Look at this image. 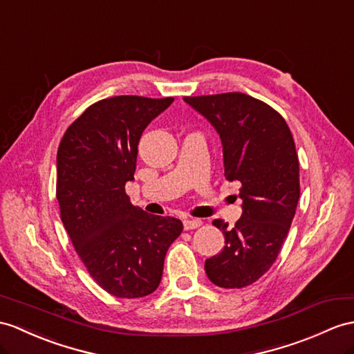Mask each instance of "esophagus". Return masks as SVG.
Wrapping results in <instances>:
<instances>
[{
  "label": "esophagus",
  "instance_id": "obj_1",
  "mask_svg": "<svg viewBox=\"0 0 354 354\" xmlns=\"http://www.w3.org/2000/svg\"><path fill=\"white\" fill-rule=\"evenodd\" d=\"M201 225H203L201 219H185L183 221L185 230H195V228H200Z\"/></svg>",
  "mask_w": 354,
  "mask_h": 354
}]
</instances>
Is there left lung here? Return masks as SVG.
Listing matches in <instances>:
<instances>
[{
  "label": "left lung",
  "mask_w": 354,
  "mask_h": 354,
  "mask_svg": "<svg viewBox=\"0 0 354 354\" xmlns=\"http://www.w3.org/2000/svg\"><path fill=\"white\" fill-rule=\"evenodd\" d=\"M183 100L218 132L225 178L242 185V216L236 225L213 221L225 246L205 260V273L222 288L251 286L278 258L296 213L300 186L292 135L277 111L243 93Z\"/></svg>",
  "instance_id": "obj_1"
}]
</instances>
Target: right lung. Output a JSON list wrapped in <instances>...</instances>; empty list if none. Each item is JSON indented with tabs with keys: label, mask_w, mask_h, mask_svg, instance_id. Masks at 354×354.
Listing matches in <instances>:
<instances>
[{
	"label": "right lung",
	"mask_w": 354,
	"mask_h": 354,
	"mask_svg": "<svg viewBox=\"0 0 354 354\" xmlns=\"http://www.w3.org/2000/svg\"><path fill=\"white\" fill-rule=\"evenodd\" d=\"M172 97L115 96L84 111L57 153V200L63 225L91 278L109 295L144 297L159 287L163 260L183 223L131 203L126 183L138 144Z\"/></svg>",
	"instance_id": "add662e5"
}]
</instances>
